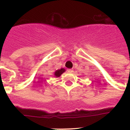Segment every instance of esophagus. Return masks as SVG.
<instances>
[{"label": "esophagus", "instance_id": "34e87169", "mask_svg": "<svg viewBox=\"0 0 130 130\" xmlns=\"http://www.w3.org/2000/svg\"><path fill=\"white\" fill-rule=\"evenodd\" d=\"M67 71H68V72H69V73H73V70L72 69H68V70H67Z\"/></svg>", "mask_w": 130, "mask_h": 130}]
</instances>
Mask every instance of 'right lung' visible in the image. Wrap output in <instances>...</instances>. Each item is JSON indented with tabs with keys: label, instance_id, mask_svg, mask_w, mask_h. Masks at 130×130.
I'll list each match as a JSON object with an SVG mask.
<instances>
[{
	"label": "right lung",
	"instance_id": "1",
	"mask_svg": "<svg viewBox=\"0 0 130 130\" xmlns=\"http://www.w3.org/2000/svg\"><path fill=\"white\" fill-rule=\"evenodd\" d=\"M65 71V70L64 69V68H61L60 70H57V71H56V72H55V73H54L55 76H56V77H59Z\"/></svg>",
	"mask_w": 130,
	"mask_h": 130
}]
</instances>
